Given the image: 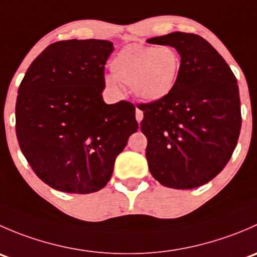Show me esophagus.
<instances>
[{"instance_id": "obj_1", "label": "esophagus", "mask_w": 257, "mask_h": 257, "mask_svg": "<svg viewBox=\"0 0 257 257\" xmlns=\"http://www.w3.org/2000/svg\"><path fill=\"white\" fill-rule=\"evenodd\" d=\"M136 118H137V121H138V123H141L142 119H143V112H142L139 108H137L136 109Z\"/></svg>"}]
</instances>
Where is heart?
Returning <instances> with one entry per match:
<instances>
[{
  "mask_svg": "<svg viewBox=\"0 0 257 257\" xmlns=\"http://www.w3.org/2000/svg\"><path fill=\"white\" fill-rule=\"evenodd\" d=\"M113 74L104 77L108 88L123 90L120 83L131 85L139 99L157 102L174 89L181 69V58L170 46L128 45L116 53L110 63Z\"/></svg>",
  "mask_w": 257,
  "mask_h": 257,
  "instance_id": "obj_1",
  "label": "heart"
}]
</instances>
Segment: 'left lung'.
<instances>
[{"instance_id":"obj_1","label":"left lung","mask_w":257,"mask_h":257,"mask_svg":"<svg viewBox=\"0 0 257 257\" xmlns=\"http://www.w3.org/2000/svg\"><path fill=\"white\" fill-rule=\"evenodd\" d=\"M174 47L181 69L174 89L163 99L139 104L144 118L149 170L173 189L209 183L234 153L241 129V108L234 73L206 40L173 32L147 41Z\"/></svg>"}]
</instances>
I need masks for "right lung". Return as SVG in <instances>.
<instances>
[{
  "label": "right lung",
  "instance_id": "obj_1",
  "mask_svg": "<svg viewBox=\"0 0 257 257\" xmlns=\"http://www.w3.org/2000/svg\"><path fill=\"white\" fill-rule=\"evenodd\" d=\"M113 49L104 40L52 43L18 88V144L36 175L56 190L89 194L104 188L115 158L138 131L132 103L103 100Z\"/></svg>",
  "mask_w": 257,
  "mask_h": 257
}]
</instances>
